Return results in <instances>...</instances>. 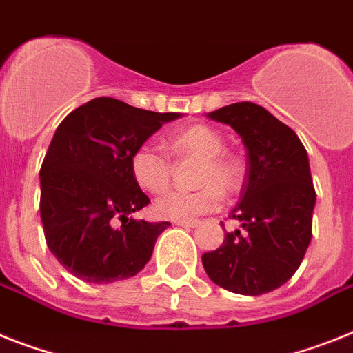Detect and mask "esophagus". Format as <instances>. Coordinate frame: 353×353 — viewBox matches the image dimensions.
<instances>
[{
  "instance_id": "esophagus-1",
  "label": "esophagus",
  "mask_w": 353,
  "mask_h": 353,
  "mask_svg": "<svg viewBox=\"0 0 353 353\" xmlns=\"http://www.w3.org/2000/svg\"><path fill=\"white\" fill-rule=\"evenodd\" d=\"M174 225H179V227L183 228H194L200 225V221L198 219H180V221H174Z\"/></svg>"
}]
</instances>
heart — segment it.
Instances as JSON below:
<instances>
[{"label": "heart", "instance_id": "obj_1", "mask_svg": "<svg viewBox=\"0 0 353 353\" xmlns=\"http://www.w3.org/2000/svg\"><path fill=\"white\" fill-rule=\"evenodd\" d=\"M168 146L179 159H200L196 183L201 188L164 192L153 203L159 218L180 221L203 216L221 205L223 194L234 196L239 192L245 180V164L237 155L225 152V139L212 126L192 125L183 128L171 135ZM130 170L137 185L144 191L161 192L170 185L171 159L155 144L144 143L135 148L130 157Z\"/></svg>", "mask_w": 353, "mask_h": 353}]
</instances>
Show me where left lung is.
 <instances>
[{
  "label": "left lung",
  "mask_w": 353,
  "mask_h": 353,
  "mask_svg": "<svg viewBox=\"0 0 353 353\" xmlns=\"http://www.w3.org/2000/svg\"><path fill=\"white\" fill-rule=\"evenodd\" d=\"M209 117L241 135L246 174L239 203L228 216L243 228L228 232L219 248L201 255V263L214 284L227 291L270 293L294 275L312 237L316 191L305 148L261 105L232 103Z\"/></svg>",
  "instance_id": "1"
}]
</instances>
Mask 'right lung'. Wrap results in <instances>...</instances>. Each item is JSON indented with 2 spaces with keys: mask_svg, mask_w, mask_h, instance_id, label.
<instances>
[{
  "mask_svg": "<svg viewBox=\"0 0 353 353\" xmlns=\"http://www.w3.org/2000/svg\"><path fill=\"white\" fill-rule=\"evenodd\" d=\"M176 112H152L94 98L59 125L41 165L46 245L69 273L92 284L137 275L170 221L134 219L150 203L130 157Z\"/></svg>",
  "mask_w": 353,
  "mask_h": 353,
  "instance_id": "obj_1",
  "label": "right lung"
}]
</instances>
